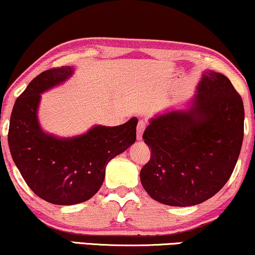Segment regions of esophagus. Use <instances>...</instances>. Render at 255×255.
<instances>
[{
    "label": "esophagus",
    "mask_w": 255,
    "mask_h": 255,
    "mask_svg": "<svg viewBox=\"0 0 255 255\" xmlns=\"http://www.w3.org/2000/svg\"><path fill=\"white\" fill-rule=\"evenodd\" d=\"M144 128H146V122L143 120H140L137 122V126H136V136H137V140H141L142 138V134H143V130Z\"/></svg>",
    "instance_id": "obj_1"
}]
</instances>
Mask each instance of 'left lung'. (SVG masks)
Returning a JSON list of instances; mask_svg holds the SVG:
<instances>
[{"mask_svg":"<svg viewBox=\"0 0 255 255\" xmlns=\"http://www.w3.org/2000/svg\"><path fill=\"white\" fill-rule=\"evenodd\" d=\"M244 119L243 99L230 80L206 72L192 109L153 119L142 135L151 151L140 179L150 198L186 207L217 194L237 165Z\"/></svg>","mask_w":255,"mask_h":255,"instance_id":"left-lung-1","label":"left lung"}]
</instances>
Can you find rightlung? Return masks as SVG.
I'll return each instance as SVG.
<instances>
[{
	"instance_id": "add662e5",
	"label": "right lung",
	"mask_w": 255,
	"mask_h": 255,
	"mask_svg": "<svg viewBox=\"0 0 255 255\" xmlns=\"http://www.w3.org/2000/svg\"><path fill=\"white\" fill-rule=\"evenodd\" d=\"M74 68L42 72L16 99L8 131L12 160L22 178L41 199L54 205H76L94 196L104 183L106 166L136 140L137 119L117 127L96 126L73 138L42 131L37 121L41 93L63 82Z\"/></svg>"
}]
</instances>
